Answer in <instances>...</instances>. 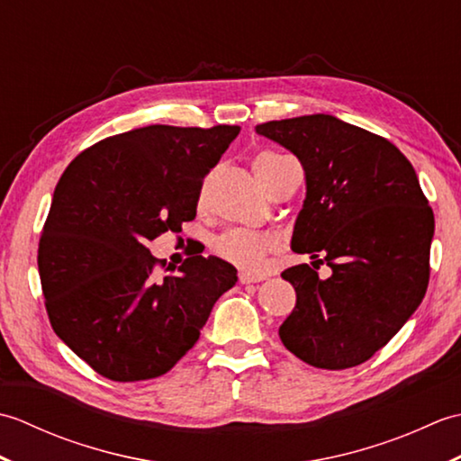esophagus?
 Wrapping results in <instances>:
<instances>
[{
  "instance_id": "34e87169",
  "label": "esophagus",
  "mask_w": 461,
  "mask_h": 461,
  "mask_svg": "<svg viewBox=\"0 0 461 461\" xmlns=\"http://www.w3.org/2000/svg\"><path fill=\"white\" fill-rule=\"evenodd\" d=\"M266 277H261V276H253V273H248V271H241L240 273V281L243 283V285H249V283H259V281H263Z\"/></svg>"
}]
</instances>
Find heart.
Instances as JSON below:
<instances>
[{
  "label": "heart",
  "mask_w": 461,
  "mask_h": 461,
  "mask_svg": "<svg viewBox=\"0 0 461 461\" xmlns=\"http://www.w3.org/2000/svg\"><path fill=\"white\" fill-rule=\"evenodd\" d=\"M287 156L279 152H259L253 160V170L259 184L266 188L269 182L271 174L276 172L277 166L285 160ZM279 243L276 238L267 236V233L251 231V230H230L221 233V236L215 240L213 251L215 256H220L228 263L248 271V273H263L267 269L269 258L273 253H277Z\"/></svg>",
  "instance_id": "1"
}]
</instances>
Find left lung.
Masks as SVG:
<instances>
[{
    "label": "left lung",
    "mask_w": 461,
    "mask_h": 461,
    "mask_svg": "<svg viewBox=\"0 0 461 461\" xmlns=\"http://www.w3.org/2000/svg\"><path fill=\"white\" fill-rule=\"evenodd\" d=\"M256 132L301 160L307 198L291 248L332 269L329 279L307 263L281 273L297 291L279 327L283 345L317 368L362 365L426 295L434 212L418 176L393 142L330 114L269 121Z\"/></svg>",
    "instance_id": "obj_1"
}]
</instances>
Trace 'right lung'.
<instances>
[{
	"instance_id": "add662e5",
	"label": "right lung",
	"mask_w": 461,
	"mask_h": 461,
	"mask_svg": "<svg viewBox=\"0 0 461 461\" xmlns=\"http://www.w3.org/2000/svg\"><path fill=\"white\" fill-rule=\"evenodd\" d=\"M240 126L150 124L83 150L59 180L37 266L57 337L114 382L162 376L238 281L228 261L184 259L158 279L146 241L192 221L205 174Z\"/></svg>"
}]
</instances>
